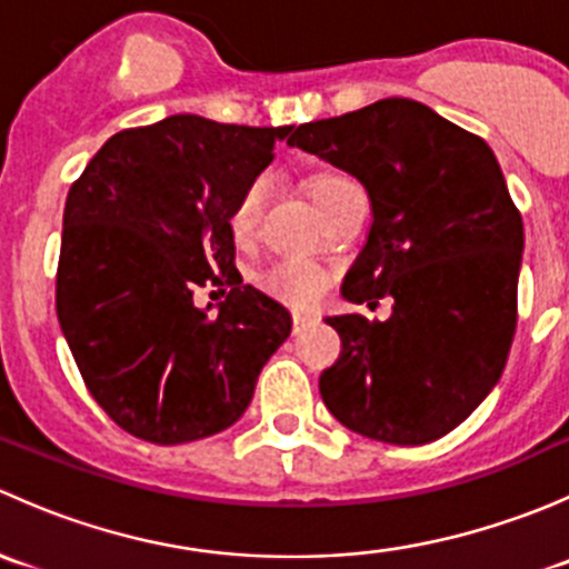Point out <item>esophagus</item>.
Returning <instances> with one entry per match:
<instances>
[{
    "label": "esophagus",
    "mask_w": 569,
    "mask_h": 569,
    "mask_svg": "<svg viewBox=\"0 0 569 569\" xmlns=\"http://www.w3.org/2000/svg\"><path fill=\"white\" fill-rule=\"evenodd\" d=\"M311 325H313V317H308V313H295V336H300V332Z\"/></svg>",
    "instance_id": "34e87169"
}]
</instances>
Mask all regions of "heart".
I'll return each instance as SVG.
<instances>
[{"label":"heart","instance_id":"heart-1","mask_svg":"<svg viewBox=\"0 0 569 569\" xmlns=\"http://www.w3.org/2000/svg\"><path fill=\"white\" fill-rule=\"evenodd\" d=\"M352 178L343 173H319L311 178V198L317 209H325L327 200L343 187H352ZM263 194H267V183L263 178H256L248 187L239 192L237 203L228 211V233H231L233 244L244 248L252 242L258 231V220H261ZM261 289L274 300L286 302L291 308H311L317 306L327 289V274L311 261H280L269 267L267 272L258 278Z\"/></svg>","mask_w":569,"mask_h":569}]
</instances>
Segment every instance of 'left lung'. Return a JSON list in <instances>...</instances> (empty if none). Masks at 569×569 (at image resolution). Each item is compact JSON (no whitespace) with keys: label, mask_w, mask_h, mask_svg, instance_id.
I'll return each mask as SVG.
<instances>
[{"label":"left lung","mask_w":569,"mask_h":569,"mask_svg":"<svg viewBox=\"0 0 569 569\" xmlns=\"http://www.w3.org/2000/svg\"><path fill=\"white\" fill-rule=\"evenodd\" d=\"M291 148L355 176L371 200L343 300L377 306L327 317L341 358L321 371L327 410L363 438L421 446L490 396L518 325L523 220L481 137L412 99H382L291 131Z\"/></svg>","instance_id":"8db88e82"}]
</instances>
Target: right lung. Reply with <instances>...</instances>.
Listing matches in <instances>:
<instances>
[{
  "instance_id": "add662e5",
  "label": "right lung",
  "mask_w": 569,
  "mask_h": 569,
  "mask_svg": "<svg viewBox=\"0 0 569 569\" xmlns=\"http://www.w3.org/2000/svg\"><path fill=\"white\" fill-rule=\"evenodd\" d=\"M291 126L170 114L112 134L62 214L57 319L104 412L159 446L222 432L248 410L291 317L233 267L228 211ZM198 284H231L210 313Z\"/></svg>"
}]
</instances>
